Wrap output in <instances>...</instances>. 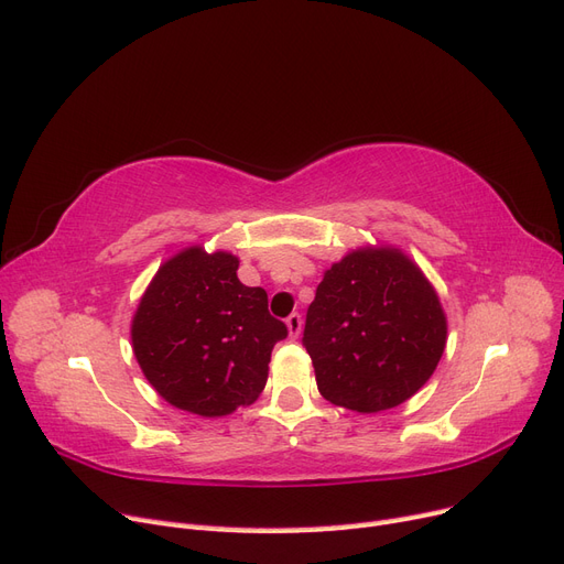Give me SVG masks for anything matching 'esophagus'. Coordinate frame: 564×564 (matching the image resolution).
<instances>
[{"instance_id": "esophagus-1", "label": "esophagus", "mask_w": 564, "mask_h": 564, "mask_svg": "<svg viewBox=\"0 0 564 564\" xmlns=\"http://www.w3.org/2000/svg\"><path fill=\"white\" fill-rule=\"evenodd\" d=\"M301 327H303V319H301V315H299V313H292V315L286 317V329H289V336H292V338H299Z\"/></svg>"}]
</instances>
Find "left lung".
Segmentation results:
<instances>
[{"label":"left lung","instance_id":"obj_1","mask_svg":"<svg viewBox=\"0 0 564 564\" xmlns=\"http://www.w3.org/2000/svg\"><path fill=\"white\" fill-rule=\"evenodd\" d=\"M303 346L324 400L377 414L406 402L433 377L447 346V315L402 249L357 247L324 270Z\"/></svg>","mask_w":564,"mask_h":564}]
</instances>
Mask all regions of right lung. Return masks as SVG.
<instances>
[{
	"label": "right lung",
	"instance_id": "1",
	"mask_svg": "<svg viewBox=\"0 0 564 564\" xmlns=\"http://www.w3.org/2000/svg\"><path fill=\"white\" fill-rule=\"evenodd\" d=\"M240 259L195 245L166 259L131 317V348L169 404L204 419L249 406L265 388L272 346L286 336L268 294L237 278Z\"/></svg>",
	"mask_w": 564,
	"mask_h": 564
}]
</instances>
